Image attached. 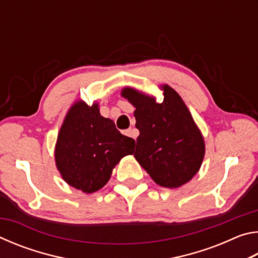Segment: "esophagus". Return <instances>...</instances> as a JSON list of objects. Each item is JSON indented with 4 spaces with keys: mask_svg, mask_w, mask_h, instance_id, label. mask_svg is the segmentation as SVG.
Masks as SVG:
<instances>
[{
    "mask_svg": "<svg viewBox=\"0 0 258 258\" xmlns=\"http://www.w3.org/2000/svg\"><path fill=\"white\" fill-rule=\"evenodd\" d=\"M124 134L127 135V137H131V138H134V139H135L134 133H133V130H131V128L126 130V131H124Z\"/></svg>",
    "mask_w": 258,
    "mask_h": 258,
    "instance_id": "1",
    "label": "esophagus"
}]
</instances>
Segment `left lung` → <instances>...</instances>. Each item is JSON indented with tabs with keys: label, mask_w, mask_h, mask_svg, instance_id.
Wrapping results in <instances>:
<instances>
[{
	"label": "left lung",
	"mask_w": 258,
	"mask_h": 258,
	"mask_svg": "<svg viewBox=\"0 0 258 258\" xmlns=\"http://www.w3.org/2000/svg\"><path fill=\"white\" fill-rule=\"evenodd\" d=\"M164 100L125 87L121 95L135 107L140 135L135 159L157 184L178 187L199 171L205 156L203 134L182 98L171 86L163 85Z\"/></svg>",
	"instance_id": "obj_1"
}]
</instances>
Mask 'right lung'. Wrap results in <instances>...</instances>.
<instances>
[{"mask_svg": "<svg viewBox=\"0 0 258 258\" xmlns=\"http://www.w3.org/2000/svg\"><path fill=\"white\" fill-rule=\"evenodd\" d=\"M135 141L100 115L99 104L76 101L67 112L56 139L55 165L61 176L77 190L92 194L106 185L124 156L132 155Z\"/></svg>", "mask_w": 258, "mask_h": 258, "instance_id": "add662e5", "label": "right lung"}]
</instances>
